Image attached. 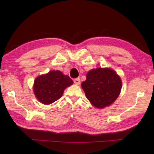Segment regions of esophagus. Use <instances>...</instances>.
<instances>
[{"mask_svg": "<svg viewBox=\"0 0 154 154\" xmlns=\"http://www.w3.org/2000/svg\"><path fill=\"white\" fill-rule=\"evenodd\" d=\"M73 82H74V83H75V84H77V85H79V84H80L81 81H80V79H79V78H76V79H75L73 80Z\"/></svg>", "mask_w": 154, "mask_h": 154, "instance_id": "34e87169", "label": "esophagus"}]
</instances>
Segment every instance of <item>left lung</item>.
Here are the masks:
<instances>
[{"label":"left lung","mask_w":154,"mask_h":154,"mask_svg":"<svg viewBox=\"0 0 154 154\" xmlns=\"http://www.w3.org/2000/svg\"><path fill=\"white\" fill-rule=\"evenodd\" d=\"M82 87L86 98L96 108L103 109L113 103L120 93L122 82L111 69L98 68L88 72Z\"/></svg>","instance_id":"8db88e82"}]
</instances>
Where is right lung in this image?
<instances>
[{"label":"right lung","instance_id":"right-lung-1","mask_svg":"<svg viewBox=\"0 0 154 154\" xmlns=\"http://www.w3.org/2000/svg\"><path fill=\"white\" fill-rule=\"evenodd\" d=\"M71 84L72 80L68 75L59 71H51L35 79L34 93L41 103L49 105L60 98L65 88Z\"/></svg>","mask_w":154,"mask_h":154}]
</instances>
